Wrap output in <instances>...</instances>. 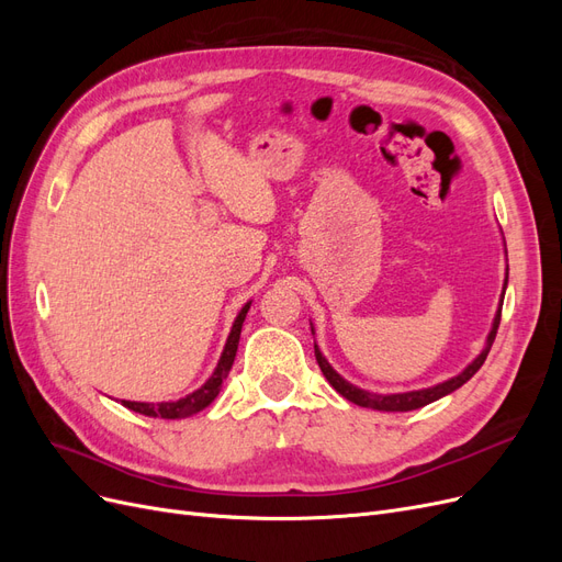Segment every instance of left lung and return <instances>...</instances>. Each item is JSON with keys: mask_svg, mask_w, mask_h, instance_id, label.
<instances>
[{"mask_svg": "<svg viewBox=\"0 0 562 562\" xmlns=\"http://www.w3.org/2000/svg\"><path fill=\"white\" fill-rule=\"evenodd\" d=\"M508 283V269H506V279H504V288ZM502 302H504V293H502ZM502 302H499V310L495 314V321H492V330L487 335V342L483 347V351L475 356V359L459 372V375L440 382L436 386H429V389H417V391H403V394H372V391H366V389H359L353 386L351 382H347L342 375H337V372L333 370V366L326 361V356L321 353V349L314 345V353H316V361H318V368L323 372V378H326L330 382V386L337 391L339 396H345L347 401L361 405V407H372V411H382V413H407V411H417V407H424L429 405L438 398H443L448 394H452L454 389H459L462 384H467L475 372L481 370V366L485 363L487 353H490V347L492 342H495V335H497V328H499V318H502ZM314 333V330H312Z\"/></svg>", "mask_w": 562, "mask_h": 562, "instance_id": "left-lung-1", "label": "left lung"}]
</instances>
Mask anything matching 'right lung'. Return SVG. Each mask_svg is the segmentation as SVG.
Wrapping results in <instances>:
<instances>
[{
    "instance_id": "add662e5",
    "label": "right lung",
    "mask_w": 562,
    "mask_h": 562,
    "mask_svg": "<svg viewBox=\"0 0 562 562\" xmlns=\"http://www.w3.org/2000/svg\"><path fill=\"white\" fill-rule=\"evenodd\" d=\"M250 310V302H246L239 316L234 318V326L232 333L227 337V345L223 349V356H220L217 368L213 375L206 380V384L199 386L192 394H187L180 401H166V403H138V401H122L124 407L133 413H140L147 417H161V419H184L190 415H196L203 407L211 405L215 401V396L220 394V386H223V380L229 375L232 363H234V356L236 349H239V337H241V326H244V318Z\"/></svg>"
}]
</instances>
